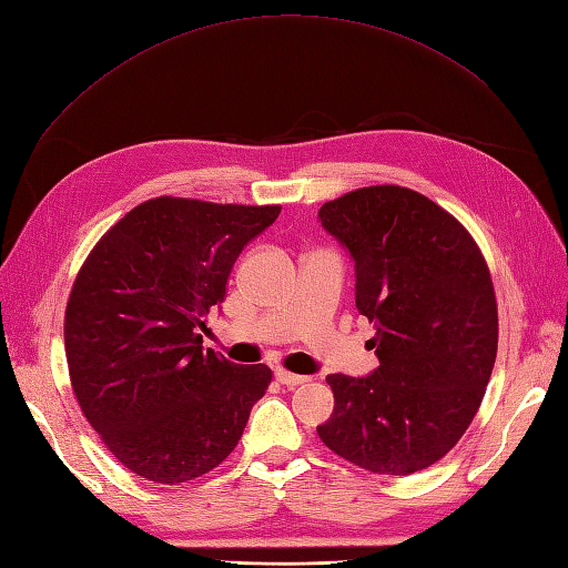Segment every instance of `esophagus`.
I'll use <instances>...</instances> for the list:
<instances>
[{"mask_svg": "<svg viewBox=\"0 0 568 568\" xmlns=\"http://www.w3.org/2000/svg\"><path fill=\"white\" fill-rule=\"evenodd\" d=\"M274 379H277V382L284 384V386H288V388H294V386H301V384H305V382H311V379H307V376L294 374V372H286V369H277V372H274Z\"/></svg>", "mask_w": 568, "mask_h": 568, "instance_id": "34e87169", "label": "esophagus"}]
</instances>
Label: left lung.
<instances>
[{
  "label": "left lung",
  "instance_id": "8db88e82",
  "mask_svg": "<svg viewBox=\"0 0 568 568\" xmlns=\"http://www.w3.org/2000/svg\"><path fill=\"white\" fill-rule=\"evenodd\" d=\"M322 227L355 263V307L379 367L329 374L326 448L374 474L407 476L448 455L484 400L497 303L471 234L412 189L365 186L324 203Z\"/></svg>",
  "mask_w": 568,
  "mask_h": 568
}]
</instances>
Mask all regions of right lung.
<instances>
[{
  "instance_id": "add662e5",
  "label": "right lung",
  "mask_w": 568,
  "mask_h": 568,
  "mask_svg": "<svg viewBox=\"0 0 568 568\" xmlns=\"http://www.w3.org/2000/svg\"><path fill=\"white\" fill-rule=\"evenodd\" d=\"M280 211L151 199L80 267L63 324L68 372L84 417L136 476L184 484L242 438L272 372L203 351L201 332L239 253Z\"/></svg>"
}]
</instances>
